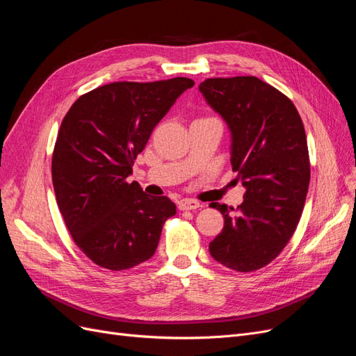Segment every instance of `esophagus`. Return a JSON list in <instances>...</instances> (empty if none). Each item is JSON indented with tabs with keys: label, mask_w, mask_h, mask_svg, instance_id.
<instances>
[{
	"label": "esophagus",
	"mask_w": 356,
	"mask_h": 356,
	"mask_svg": "<svg viewBox=\"0 0 356 356\" xmlns=\"http://www.w3.org/2000/svg\"><path fill=\"white\" fill-rule=\"evenodd\" d=\"M200 207H202V204L195 199H182L178 203V208L181 211H193V209H197Z\"/></svg>",
	"instance_id": "obj_1"
}]
</instances>
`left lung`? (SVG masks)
Returning <instances> with one entry per match:
<instances>
[{
    "mask_svg": "<svg viewBox=\"0 0 356 356\" xmlns=\"http://www.w3.org/2000/svg\"><path fill=\"white\" fill-rule=\"evenodd\" d=\"M199 90L232 132V168L245 187L238 209L212 202L224 217L209 243L213 260L254 272L282 252L305 208L310 181L307 139L289 98L245 75L207 79Z\"/></svg>",
    "mask_w": 356,
    "mask_h": 356,
    "instance_id": "8db88e82",
    "label": "left lung"
}]
</instances>
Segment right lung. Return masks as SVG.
<instances>
[{
	"instance_id": "obj_1",
	"label": "right lung",
	"mask_w": 356,
	"mask_h": 356,
	"mask_svg": "<svg viewBox=\"0 0 356 356\" xmlns=\"http://www.w3.org/2000/svg\"><path fill=\"white\" fill-rule=\"evenodd\" d=\"M193 86L186 77L115 81L81 95L63 117L51 157L53 188L75 245L95 264L120 272L154 255L177 207L126 178L156 124Z\"/></svg>"
}]
</instances>
